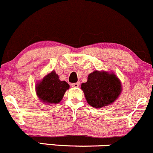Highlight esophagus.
I'll list each match as a JSON object with an SVG mask.
<instances>
[{"instance_id": "34e87169", "label": "esophagus", "mask_w": 153, "mask_h": 153, "mask_svg": "<svg viewBox=\"0 0 153 153\" xmlns=\"http://www.w3.org/2000/svg\"><path fill=\"white\" fill-rule=\"evenodd\" d=\"M80 82H75V83H72L71 86L72 87H74V88H78L79 86Z\"/></svg>"}]
</instances>
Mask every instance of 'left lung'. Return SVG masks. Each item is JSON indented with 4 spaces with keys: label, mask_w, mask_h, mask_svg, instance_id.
<instances>
[{
    "label": "left lung",
    "mask_w": 153,
    "mask_h": 153,
    "mask_svg": "<svg viewBox=\"0 0 153 153\" xmlns=\"http://www.w3.org/2000/svg\"><path fill=\"white\" fill-rule=\"evenodd\" d=\"M82 90L91 106L96 108L112 104L122 91L121 82L114 74L94 71L88 76V81L82 83Z\"/></svg>",
    "instance_id": "1"
}]
</instances>
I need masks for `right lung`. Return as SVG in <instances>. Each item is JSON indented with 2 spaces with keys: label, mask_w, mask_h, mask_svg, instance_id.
I'll list each match as a JSON object with an SVG mask.
<instances>
[{
  "label": "right lung",
  "mask_w": 153,
  "mask_h": 153,
  "mask_svg": "<svg viewBox=\"0 0 153 153\" xmlns=\"http://www.w3.org/2000/svg\"><path fill=\"white\" fill-rule=\"evenodd\" d=\"M68 88L69 85L65 81H60L55 71H52L37 85L36 91L42 102L54 105L62 100L66 90Z\"/></svg>",
  "instance_id": "1"
}]
</instances>
